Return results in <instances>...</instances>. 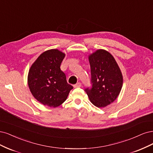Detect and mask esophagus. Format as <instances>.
Listing matches in <instances>:
<instances>
[{
    "instance_id": "34e87169",
    "label": "esophagus",
    "mask_w": 153,
    "mask_h": 153,
    "mask_svg": "<svg viewBox=\"0 0 153 153\" xmlns=\"http://www.w3.org/2000/svg\"><path fill=\"white\" fill-rule=\"evenodd\" d=\"M81 86V82H77L76 84L75 85H74V88H80Z\"/></svg>"
}]
</instances>
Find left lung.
I'll return each mask as SVG.
<instances>
[{
	"mask_svg": "<svg viewBox=\"0 0 153 153\" xmlns=\"http://www.w3.org/2000/svg\"><path fill=\"white\" fill-rule=\"evenodd\" d=\"M92 88L85 91L95 106L105 107L119 96L123 78L120 68L111 54L105 50H97L88 56Z\"/></svg>",
	"mask_w": 153,
	"mask_h": 153,
	"instance_id": "1",
	"label": "left lung"
}]
</instances>
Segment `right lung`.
<instances>
[{
    "mask_svg": "<svg viewBox=\"0 0 153 153\" xmlns=\"http://www.w3.org/2000/svg\"><path fill=\"white\" fill-rule=\"evenodd\" d=\"M65 54L57 49L43 52L31 65L28 85L33 97L44 105L56 107L65 102L73 87L60 69Z\"/></svg>",
    "mask_w": 153,
    "mask_h": 153,
    "instance_id": "obj_1",
    "label": "right lung"
}]
</instances>
